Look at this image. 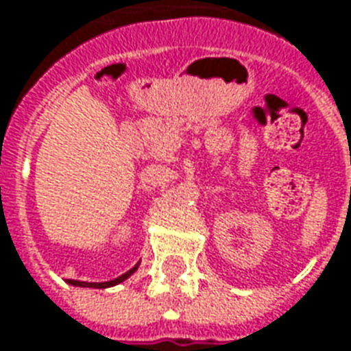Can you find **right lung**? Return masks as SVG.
<instances>
[{
    "instance_id": "right-lung-1",
    "label": "right lung",
    "mask_w": 351,
    "mask_h": 351,
    "mask_svg": "<svg viewBox=\"0 0 351 351\" xmlns=\"http://www.w3.org/2000/svg\"><path fill=\"white\" fill-rule=\"evenodd\" d=\"M137 269H138V263L135 265L133 269H130V271L125 272V274H122V276H118V278L114 280H108V282H80V280H67V284H71V286H79V287H95V289H105V287H112L116 286V284L123 282V280H128L133 272L137 271Z\"/></svg>"
}]
</instances>
